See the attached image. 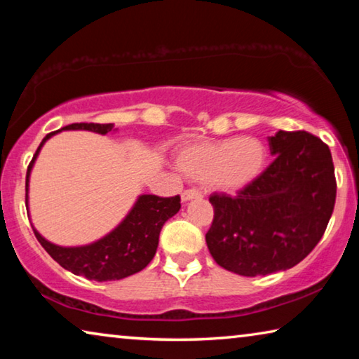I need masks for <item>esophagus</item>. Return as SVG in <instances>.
Listing matches in <instances>:
<instances>
[{
	"mask_svg": "<svg viewBox=\"0 0 359 359\" xmlns=\"http://www.w3.org/2000/svg\"><path fill=\"white\" fill-rule=\"evenodd\" d=\"M203 198V193L198 191V190H185L184 193H182V201L187 203V201H191V199H199Z\"/></svg>",
	"mask_w": 359,
	"mask_h": 359,
	"instance_id": "1",
	"label": "esophagus"
}]
</instances>
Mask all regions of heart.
I'll return each mask as SVG.
<instances>
[{
    "instance_id": "heart-1",
    "label": "heart",
    "mask_w": 359,
    "mask_h": 359,
    "mask_svg": "<svg viewBox=\"0 0 359 359\" xmlns=\"http://www.w3.org/2000/svg\"><path fill=\"white\" fill-rule=\"evenodd\" d=\"M266 156V147L259 139L244 136L188 144L179 150L175 163L188 179L233 193L259 177Z\"/></svg>"
}]
</instances>
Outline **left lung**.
<instances>
[{"label": "left lung", "mask_w": 359, "mask_h": 359, "mask_svg": "<svg viewBox=\"0 0 359 359\" xmlns=\"http://www.w3.org/2000/svg\"><path fill=\"white\" fill-rule=\"evenodd\" d=\"M274 161L231 198L212 194L205 234L218 266L245 277L287 271L318 244L336 203L330 147L307 131L267 137Z\"/></svg>", "instance_id": "1"}]
</instances>
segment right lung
Returning <instances> with one entry per match:
<instances>
[{
    "label": "right lung",
    "instance_id": "add662e5",
    "mask_svg": "<svg viewBox=\"0 0 359 359\" xmlns=\"http://www.w3.org/2000/svg\"><path fill=\"white\" fill-rule=\"evenodd\" d=\"M71 130L93 131L102 136L117 131V128H114V123H72L42 139L27 171V209L29 175L41 149L52 136ZM179 209L180 196L160 198L155 194H139L128 214L112 231L98 241L76 247L57 245L41 236L34 226L33 231L46 252L65 269L88 280L111 282L136 274L150 263L156 253L163 224L177 214Z\"/></svg>",
    "mask_w": 359,
    "mask_h": 359
}]
</instances>
